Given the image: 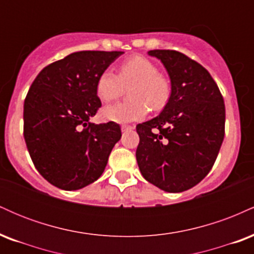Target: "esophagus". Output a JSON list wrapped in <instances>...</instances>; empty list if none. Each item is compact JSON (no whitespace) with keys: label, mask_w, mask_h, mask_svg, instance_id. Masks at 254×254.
Wrapping results in <instances>:
<instances>
[{"label":"esophagus","mask_w":254,"mask_h":254,"mask_svg":"<svg viewBox=\"0 0 254 254\" xmlns=\"http://www.w3.org/2000/svg\"><path fill=\"white\" fill-rule=\"evenodd\" d=\"M133 127H131V125H122V131H129V130H132Z\"/></svg>","instance_id":"obj_1"}]
</instances>
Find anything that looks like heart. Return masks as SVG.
Wrapping results in <instances>:
<instances>
[{"mask_svg":"<svg viewBox=\"0 0 254 254\" xmlns=\"http://www.w3.org/2000/svg\"><path fill=\"white\" fill-rule=\"evenodd\" d=\"M131 89V103H118L105 106L101 116L105 121L115 123H131L143 119L148 107L160 111L171 98V82L160 74L154 62L142 56H133L118 66V75L105 70L98 77L95 92L104 103L118 99L125 88Z\"/></svg>","mask_w":254,"mask_h":254,"instance_id":"heart-1","label":"heart"}]
</instances>
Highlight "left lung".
I'll use <instances>...</instances> for the list:
<instances>
[{
    "instance_id": "8db88e82",
    "label": "left lung",
    "mask_w": 254,
    "mask_h": 254,
    "mask_svg": "<svg viewBox=\"0 0 254 254\" xmlns=\"http://www.w3.org/2000/svg\"><path fill=\"white\" fill-rule=\"evenodd\" d=\"M171 78V98L155 118L136 127V159L145 180L166 192L197 185L215 164L224 137L222 94L209 71L174 50H151Z\"/></svg>"
}]
</instances>
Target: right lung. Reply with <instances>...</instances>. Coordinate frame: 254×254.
<instances>
[{
  "instance_id": "right-lung-1",
  "label": "right lung",
  "mask_w": 254,
  "mask_h": 254,
  "mask_svg": "<svg viewBox=\"0 0 254 254\" xmlns=\"http://www.w3.org/2000/svg\"><path fill=\"white\" fill-rule=\"evenodd\" d=\"M122 51H78L49 64L24 104V137L34 167L62 190H78L103 174L121 139L119 124L90 123L101 106L98 77Z\"/></svg>"
}]
</instances>
